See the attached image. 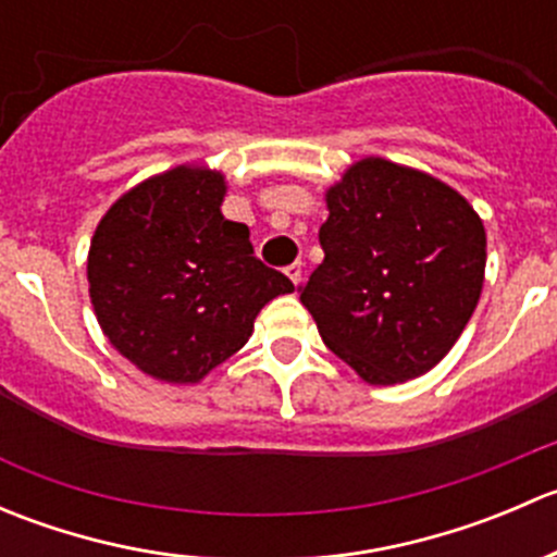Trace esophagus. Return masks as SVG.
Returning a JSON list of instances; mask_svg holds the SVG:
<instances>
[{
  "instance_id": "34e87169",
  "label": "esophagus",
  "mask_w": 557,
  "mask_h": 557,
  "mask_svg": "<svg viewBox=\"0 0 557 557\" xmlns=\"http://www.w3.org/2000/svg\"><path fill=\"white\" fill-rule=\"evenodd\" d=\"M285 274H288V277H290V283L299 285L301 283V261H296V263H290V267H285Z\"/></svg>"
}]
</instances>
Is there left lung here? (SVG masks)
<instances>
[{
	"label": "left lung",
	"instance_id": "obj_1",
	"mask_svg": "<svg viewBox=\"0 0 557 557\" xmlns=\"http://www.w3.org/2000/svg\"><path fill=\"white\" fill-rule=\"evenodd\" d=\"M325 258L301 305L325 347L369 385L434 369L469 323L485 280V226L431 174L363 159L325 194Z\"/></svg>",
	"mask_w": 557,
	"mask_h": 557
}]
</instances>
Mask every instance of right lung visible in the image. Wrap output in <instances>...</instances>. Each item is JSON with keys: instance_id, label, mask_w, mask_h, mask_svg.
Returning a JSON list of instances; mask_svg holds the SVG:
<instances>
[{"instance_id": "right-lung-1", "label": "right lung", "mask_w": 557, "mask_h": 557, "mask_svg": "<svg viewBox=\"0 0 557 557\" xmlns=\"http://www.w3.org/2000/svg\"><path fill=\"white\" fill-rule=\"evenodd\" d=\"M226 180L174 166L107 210L88 250V294L110 345L164 383H199L250 339L263 305L290 294L221 212Z\"/></svg>"}]
</instances>
